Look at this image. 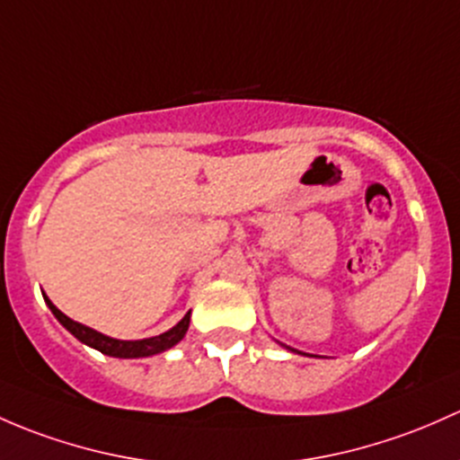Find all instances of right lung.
Wrapping results in <instances>:
<instances>
[{
	"instance_id": "add662e5",
	"label": "right lung",
	"mask_w": 460,
	"mask_h": 460,
	"mask_svg": "<svg viewBox=\"0 0 460 460\" xmlns=\"http://www.w3.org/2000/svg\"><path fill=\"white\" fill-rule=\"evenodd\" d=\"M43 299H46V304H48V308L52 311V315L59 319V322L64 323L66 331H70L76 340L84 341L85 346L94 348V350L103 352V355L119 357V359H138V357H152V355H158V352H163V350H169V348L176 346L178 341L185 337L187 328H190L191 311L187 313V315L182 317L176 326L169 328L167 332H163V335L149 337V340L123 341V340H114V337L103 335V332L94 331V328H90V326H84V323L75 322V319L64 315V313H61L59 308H57L55 304L46 297V295H43Z\"/></svg>"
}]
</instances>
